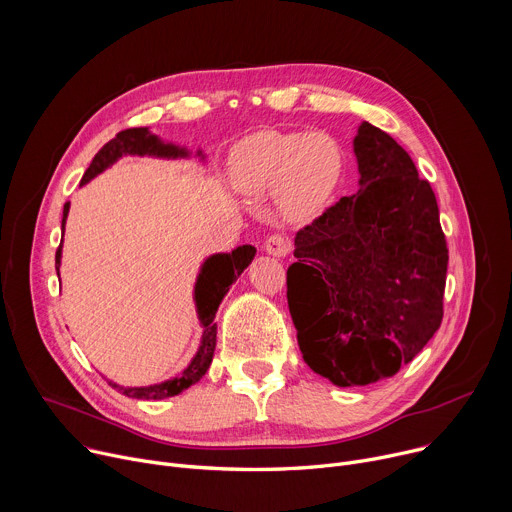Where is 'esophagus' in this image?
<instances>
[{
	"instance_id": "obj_1",
	"label": "esophagus",
	"mask_w": 512,
	"mask_h": 512,
	"mask_svg": "<svg viewBox=\"0 0 512 512\" xmlns=\"http://www.w3.org/2000/svg\"><path fill=\"white\" fill-rule=\"evenodd\" d=\"M291 247H294V245H291V239L287 235H283V233H275V235L267 237V241H265V251L269 255H273V257L289 255Z\"/></svg>"
}]
</instances>
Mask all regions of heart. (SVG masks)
<instances>
[{"mask_svg": "<svg viewBox=\"0 0 512 512\" xmlns=\"http://www.w3.org/2000/svg\"><path fill=\"white\" fill-rule=\"evenodd\" d=\"M344 172V154L328 133L259 131L245 137L231 156L237 190L261 196L275 190L283 216L304 221L334 194Z\"/></svg>", "mask_w": 512, "mask_h": 512, "instance_id": "1", "label": "heart"}]
</instances>
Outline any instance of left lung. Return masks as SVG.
<instances>
[{
	"label": "left lung",
	"mask_w": 512,
	"mask_h": 512,
	"mask_svg": "<svg viewBox=\"0 0 512 512\" xmlns=\"http://www.w3.org/2000/svg\"><path fill=\"white\" fill-rule=\"evenodd\" d=\"M360 190L296 233L287 306L308 367L338 387L399 373L444 318L448 243L435 194L401 145L364 121Z\"/></svg>",
	"instance_id": "8db88e82"
}]
</instances>
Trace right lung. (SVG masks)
I'll list each match as a JSON object with an SVG mask.
<instances>
[{
	"mask_svg": "<svg viewBox=\"0 0 512 512\" xmlns=\"http://www.w3.org/2000/svg\"><path fill=\"white\" fill-rule=\"evenodd\" d=\"M123 154H135V156L148 154V156H160V158L186 156L184 150H178L176 145H170V143H162L156 135H152L145 127L123 129L111 141H107L103 148L95 154L91 166L87 168V172L81 180V184H85L91 178H95L97 174H101L107 166H111ZM66 214H68V202L64 204V210H62V229H64V223H66ZM60 247H62V243H60ZM60 247L56 249V273H58V265H60ZM253 257H255V247L243 245V247H237L233 253L212 255L202 265V271L198 275L196 289H194V298H196V308H198L200 322L204 326V334H202V342H200V348H198L196 356L192 358V362L188 364V369L182 375H178L170 381H164L160 385H152V387H119L115 383H109V385L113 389H117L119 393H123L127 397H133V399L158 401V399L174 397V395L182 393L184 389H188L190 385L198 383L204 377V373L208 371L210 362H212V354H214V346H216L214 316H216L218 304L223 302L231 283L249 267Z\"/></svg>",
	"mask_w": 512,
	"mask_h": 512,
	"instance_id": "add662e5",
	"label": "right lung"
}]
</instances>
